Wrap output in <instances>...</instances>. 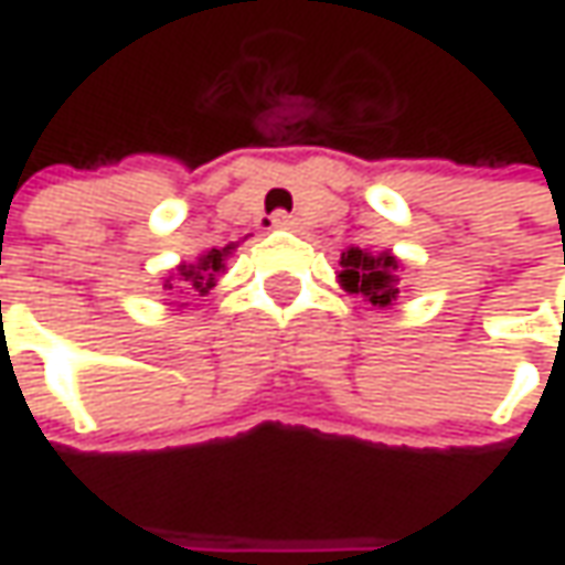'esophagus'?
<instances>
[{
  "instance_id": "esophagus-1",
  "label": "esophagus",
  "mask_w": 565,
  "mask_h": 565,
  "mask_svg": "<svg viewBox=\"0 0 565 565\" xmlns=\"http://www.w3.org/2000/svg\"><path fill=\"white\" fill-rule=\"evenodd\" d=\"M273 226L276 228H298L301 226V220L292 216V213H286V210H279V213H273Z\"/></svg>"
}]
</instances>
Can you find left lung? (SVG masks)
Returning a JSON list of instances; mask_svg holds the SVG:
<instances>
[{"instance_id":"1","label":"left lung","mask_w":565,"mask_h":565,"mask_svg":"<svg viewBox=\"0 0 565 565\" xmlns=\"http://www.w3.org/2000/svg\"><path fill=\"white\" fill-rule=\"evenodd\" d=\"M339 286L345 292L361 295L367 305L374 308H390L399 298L402 279H399V260L390 250H364L349 248L342 250L339 260Z\"/></svg>"}]
</instances>
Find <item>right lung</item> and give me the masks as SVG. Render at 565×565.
Here are the masks:
<instances>
[{
  "label": "right lung",
  "instance_id": "add662e5",
  "mask_svg": "<svg viewBox=\"0 0 565 565\" xmlns=\"http://www.w3.org/2000/svg\"><path fill=\"white\" fill-rule=\"evenodd\" d=\"M235 250V242L226 245V248H210L204 250L194 264H179V282H182V289H191V292L206 295L213 286H216V276L220 273H226V260L228 254ZM163 289H175V279L169 276L163 282Z\"/></svg>",
  "mask_w": 565,
  "mask_h": 565
}]
</instances>
